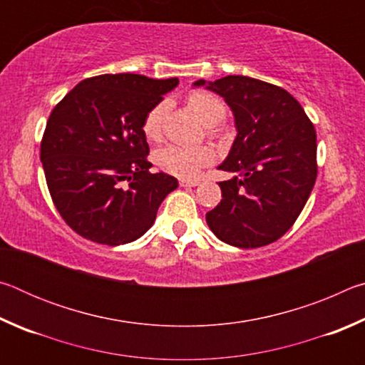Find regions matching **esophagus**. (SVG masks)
<instances>
[{
    "label": "esophagus",
    "instance_id": "1",
    "mask_svg": "<svg viewBox=\"0 0 365 365\" xmlns=\"http://www.w3.org/2000/svg\"><path fill=\"white\" fill-rule=\"evenodd\" d=\"M180 185L182 187H196V185H200V180H185V178H182Z\"/></svg>",
    "mask_w": 365,
    "mask_h": 365
}]
</instances>
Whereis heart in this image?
Listing matches in <instances>:
<instances>
[{"label": "heart", "instance_id": "obj_1", "mask_svg": "<svg viewBox=\"0 0 365 365\" xmlns=\"http://www.w3.org/2000/svg\"><path fill=\"white\" fill-rule=\"evenodd\" d=\"M190 109L196 114L197 119L214 125L225 117V106L217 96L207 91H193L187 98ZM168 113V103L160 101L156 106L148 110L143 119V133L150 141H158L163 137V123ZM212 133V130H211ZM215 154L212 148L206 145L201 146H183V145H168L154 153V163L159 169L168 172L170 175L180 178H195L202 168H206L214 160Z\"/></svg>", "mask_w": 365, "mask_h": 365}]
</instances>
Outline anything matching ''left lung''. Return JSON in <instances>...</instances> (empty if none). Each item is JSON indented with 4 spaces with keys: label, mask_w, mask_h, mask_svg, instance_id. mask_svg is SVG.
<instances>
[{
    "label": "left lung",
    "mask_w": 365,
    "mask_h": 365,
    "mask_svg": "<svg viewBox=\"0 0 365 365\" xmlns=\"http://www.w3.org/2000/svg\"><path fill=\"white\" fill-rule=\"evenodd\" d=\"M235 115L237 138L220 170L222 200L206 214L215 237L237 248H259L283 237L298 219L317 178L316 128L287 90L245 76L206 83Z\"/></svg>",
    "instance_id": "8db88e82"
}]
</instances>
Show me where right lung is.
Here are the masks:
<instances>
[{
	"label": "right lung",
	"instance_id": "add662e5",
	"mask_svg": "<svg viewBox=\"0 0 365 365\" xmlns=\"http://www.w3.org/2000/svg\"><path fill=\"white\" fill-rule=\"evenodd\" d=\"M177 85V77L104 73L82 80L54 106L40 159L54 206L80 237L109 246L135 242L178 187L175 177L150 172L141 128Z\"/></svg>",
	"mask_w": 365,
	"mask_h": 365
}]
</instances>
